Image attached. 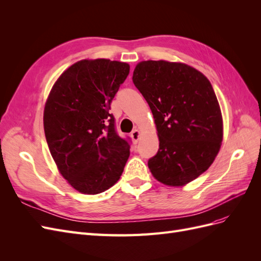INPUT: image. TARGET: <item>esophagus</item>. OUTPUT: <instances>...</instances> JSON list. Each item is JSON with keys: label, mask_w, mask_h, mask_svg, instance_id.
Wrapping results in <instances>:
<instances>
[{"label": "esophagus", "mask_w": 261, "mask_h": 261, "mask_svg": "<svg viewBox=\"0 0 261 261\" xmlns=\"http://www.w3.org/2000/svg\"><path fill=\"white\" fill-rule=\"evenodd\" d=\"M130 137H132L134 143L137 144V141H138V139H139V137H140V132H139L138 129H134V130L130 133Z\"/></svg>", "instance_id": "1"}]
</instances>
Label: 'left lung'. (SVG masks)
Segmentation results:
<instances>
[{"mask_svg":"<svg viewBox=\"0 0 261 261\" xmlns=\"http://www.w3.org/2000/svg\"><path fill=\"white\" fill-rule=\"evenodd\" d=\"M133 83L151 110L160 141L148 160L152 175L169 186L198 177L222 141V115L207 77L181 63L144 61L134 70Z\"/></svg>","mask_w":261,"mask_h":261,"instance_id":"1","label":"left lung"}]
</instances>
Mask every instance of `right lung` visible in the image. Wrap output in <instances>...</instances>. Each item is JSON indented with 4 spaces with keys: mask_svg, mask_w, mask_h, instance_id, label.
<instances>
[{
    "mask_svg": "<svg viewBox=\"0 0 261 261\" xmlns=\"http://www.w3.org/2000/svg\"><path fill=\"white\" fill-rule=\"evenodd\" d=\"M127 63L83 60L63 73L45 103L44 134L53 160L78 192L96 195L120 179L130 139L122 138L110 114Z\"/></svg>",
    "mask_w": 261,
    "mask_h": 261,
    "instance_id": "right-lung-1",
    "label": "right lung"
}]
</instances>
